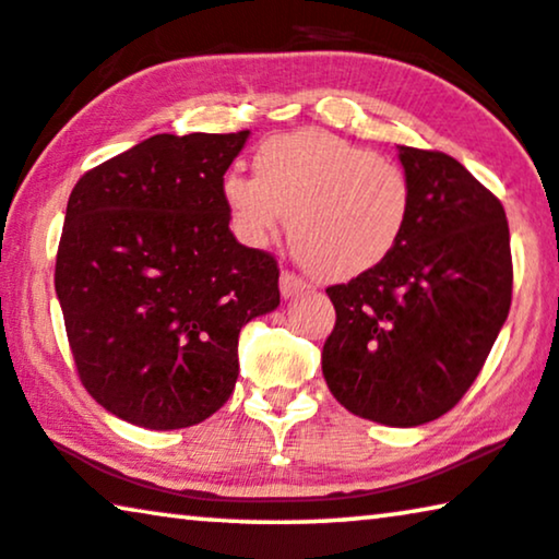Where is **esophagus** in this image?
Returning <instances> with one entry per match:
<instances>
[{
  "label": "esophagus",
  "instance_id": "1",
  "mask_svg": "<svg viewBox=\"0 0 559 559\" xmlns=\"http://www.w3.org/2000/svg\"><path fill=\"white\" fill-rule=\"evenodd\" d=\"M278 286H281V294L288 298V296L301 294V290L306 288V283H304V278H301V276H296L294 271H281Z\"/></svg>",
  "mask_w": 559,
  "mask_h": 559
}]
</instances>
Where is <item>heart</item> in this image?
Instances as JSON below:
<instances>
[{
	"instance_id": "1",
	"label": "heart",
	"mask_w": 559,
	"mask_h": 559,
	"mask_svg": "<svg viewBox=\"0 0 559 559\" xmlns=\"http://www.w3.org/2000/svg\"><path fill=\"white\" fill-rule=\"evenodd\" d=\"M255 177L230 171L223 202L235 233L265 246L286 227L298 258L321 281H349L382 265L413 210L400 164L336 133L306 129L265 139Z\"/></svg>"
}]
</instances>
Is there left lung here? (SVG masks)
<instances>
[{"label":"left lung","instance_id":"left-lung-1","mask_svg":"<svg viewBox=\"0 0 559 559\" xmlns=\"http://www.w3.org/2000/svg\"><path fill=\"white\" fill-rule=\"evenodd\" d=\"M413 190L382 265L329 286L336 309L321 369L359 418L413 428L451 411L481 372L512 306L499 198L443 152L397 146Z\"/></svg>","mask_w":559,"mask_h":559}]
</instances>
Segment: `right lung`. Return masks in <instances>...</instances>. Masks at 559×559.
<instances>
[{
	"instance_id": "add662e5",
	"label": "right lung",
	"mask_w": 559,
	"mask_h": 559,
	"mask_svg": "<svg viewBox=\"0 0 559 559\" xmlns=\"http://www.w3.org/2000/svg\"><path fill=\"white\" fill-rule=\"evenodd\" d=\"M248 133H156L70 192L55 261L70 352L88 395L133 426L217 413L240 329L281 304L276 258L235 240L223 202Z\"/></svg>"
}]
</instances>
